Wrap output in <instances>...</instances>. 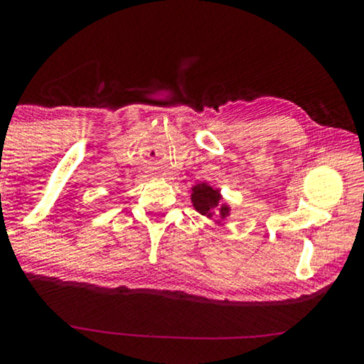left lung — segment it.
I'll use <instances>...</instances> for the list:
<instances>
[{"label":"left lung","mask_w":364,"mask_h":364,"mask_svg":"<svg viewBox=\"0 0 364 364\" xmlns=\"http://www.w3.org/2000/svg\"><path fill=\"white\" fill-rule=\"evenodd\" d=\"M220 200H223L220 191L217 188L208 186L207 183H200V185L191 188V203H193L195 210L202 215L210 217V219L215 215V210L220 220L229 215L231 208L225 203H220ZM220 220H217V223H220Z\"/></svg>","instance_id":"8db88e82"}]
</instances>
